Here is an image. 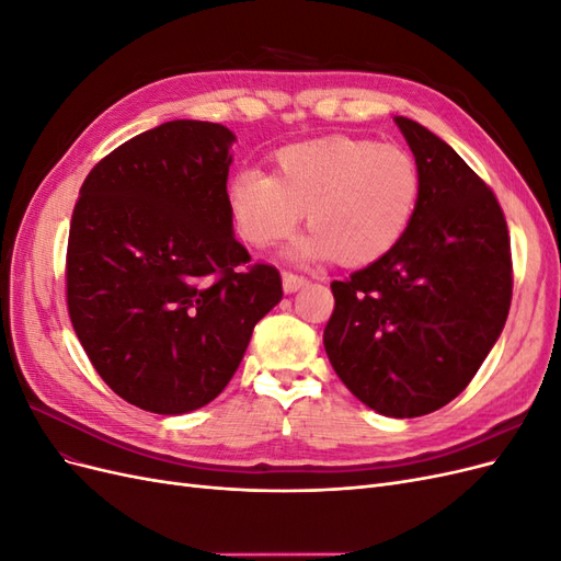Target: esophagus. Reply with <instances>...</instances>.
<instances>
[{
    "mask_svg": "<svg viewBox=\"0 0 561 561\" xmlns=\"http://www.w3.org/2000/svg\"><path fill=\"white\" fill-rule=\"evenodd\" d=\"M307 283L309 280L299 276V274H295V271H285V274H283V290L285 293H297L299 287H304Z\"/></svg>",
    "mask_w": 561,
    "mask_h": 561,
    "instance_id": "obj_1",
    "label": "esophagus"
}]
</instances>
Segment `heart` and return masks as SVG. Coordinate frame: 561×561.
Returning <instances> with one entry per match:
<instances>
[{
    "mask_svg": "<svg viewBox=\"0 0 561 561\" xmlns=\"http://www.w3.org/2000/svg\"><path fill=\"white\" fill-rule=\"evenodd\" d=\"M421 175L412 154L334 135L276 151L274 173H236L227 201L236 231L254 248H271L295 233L301 213L316 231L299 245L301 257L334 254L339 264L381 260L410 229Z\"/></svg>",
    "mask_w": 561,
    "mask_h": 561,
    "instance_id": "b5f03b06",
    "label": "heart"
}]
</instances>
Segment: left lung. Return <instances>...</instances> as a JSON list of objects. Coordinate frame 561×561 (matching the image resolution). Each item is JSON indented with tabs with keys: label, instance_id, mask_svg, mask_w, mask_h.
<instances>
[{
	"label": "left lung",
	"instance_id": "1",
	"mask_svg": "<svg viewBox=\"0 0 561 561\" xmlns=\"http://www.w3.org/2000/svg\"><path fill=\"white\" fill-rule=\"evenodd\" d=\"M396 124L421 175L419 206L393 250L332 280L322 344L355 398L412 419L478 375L511 311L513 254L484 180L428 128L404 116Z\"/></svg>",
	"mask_w": 561,
	"mask_h": 561
}]
</instances>
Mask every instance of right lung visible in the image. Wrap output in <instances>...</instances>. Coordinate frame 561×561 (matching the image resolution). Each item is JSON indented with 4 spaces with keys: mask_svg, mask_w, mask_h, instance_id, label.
I'll list each match as a JSON object with an SVG mask.
<instances>
[{
    "mask_svg": "<svg viewBox=\"0 0 561 561\" xmlns=\"http://www.w3.org/2000/svg\"><path fill=\"white\" fill-rule=\"evenodd\" d=\"M233 133L168 122L135 135L81 184L67 241V311L118 398L186 414L222 393L252 330L283 297L276 266L233 239Z\"/></svg>",
    "mask_w": 561,
    "mask_h": 561,
    "instance_id": "add662e5",
    "label": "right lung"
}]
</instances>
